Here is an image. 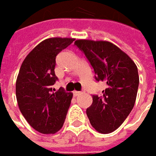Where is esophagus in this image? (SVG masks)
<instances>
[{
    "label": "esophagus",
    "mask_w": 156,
    "mask_h": 156,
    "mask_svg": "<svg viewBox=\"0 0 156 156\" xmlns=\"http://www.w3.org/2000/svg\"><path fill=\"white\" fill-rule=\"evenodd\" d=\"M82 93H83V91H74L73 94H74V95H75V96H78V95H79V94H81Z\"/></svg>",
    "instance_id": "esophagus-1"
}]
</instances>
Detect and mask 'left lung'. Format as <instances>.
Here are the masks:
<instances>
[{
  "label": "left lung",
  "instance_id": "1",
  "mask_svg": "<svg viewBox=\"0 0 156 156\" xmlns=\"http://www.w3.org/2000/svg\"><path fill=\"white\" fill-rule=\"evenodd\" d=\"M74 44L91 64L95 80L106 83L102 95H92L87 115L95 130L111 133L134 107L139 84L137 68L128 54L110 42L79 39Z\"/></svg>",
  "mask_w": 156,
  "mask_h": 156
}]
</instances>
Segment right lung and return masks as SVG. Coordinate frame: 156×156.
<instances>
[{
    "mask_svg": "<svg viewBox=\"0 0 156 156\" xmlns=\"http://www.w3.org/2000/svg\"><path fill=\"white\" fill-rule=\"evenodd\" d=\"M74 38L52 37L38 44L22 62L17 81L16 97L22 115L43 134H54L63 126L72 93L52 87L58 78L56 56L72 44Z\"/></svg>",
    "mask_w": 156,
    "mask_h": 156,
    "instance_id": "right-lung-1",
    "label": "right lung"
}]
</instances>
